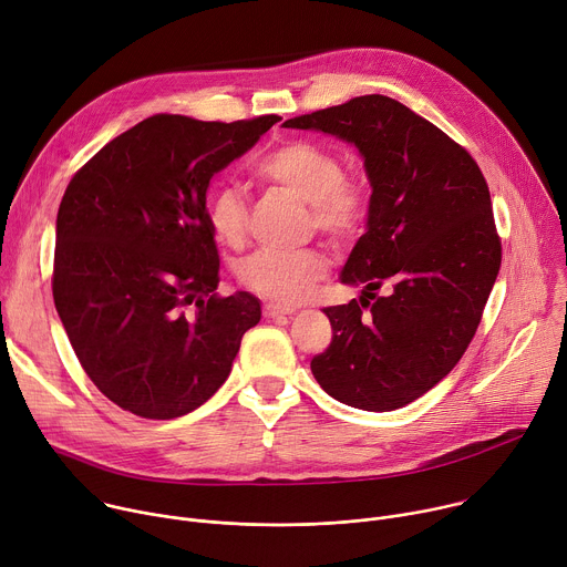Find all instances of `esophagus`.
Returning <instances> with one entry per match:
<instances>
[{"label":"esophagus","instance_id":"1","mask_svg":"<svg viewBox=\"0 0 567 567\" xmlns=\"http://www.w3.org/2000/svg\"><path fill=\"white\" fill-rule=\"evenodd\" d=\"M296 309L293 307H285V305H278V302H267L265 307H262V313L267 316V318H282V316H289V313H293Z\"/></svg>","mask_w":567,"mask_h":567}]
</instances>
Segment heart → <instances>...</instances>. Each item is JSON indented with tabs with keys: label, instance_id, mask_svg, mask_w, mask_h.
<instances>
[{
	"label": "heart",
	"instance_id": "obj_1",
	"mask_svg": "<svg viewBox=\"0 0 567 567\" xmlns=\"http://www.w3.org/2000/svg\"><path fill=\"white\" fill-rule=\"evenodd\" d=\"M254 175L309 204V226L332 241L352 239L365 224L370 197L365 184L346 173L341 158L326 145L289 138L262 154ZM206 219L217 241L237 249L249 230V204L237 188L221 186L206 199ZM328 276V258L318 249H262L237 267V280L276 302H298Z\"/></svg>",
	"mask_w": 567,
	"mask_h": 567
}]
</instances>
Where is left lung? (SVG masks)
I'll return each instance as SVG.
<instances>
[{"mask_svg": "<svg viewBox=\"0 0 567 567\" xmlns=\"http://www.w3.org/2000/svg\"><path fill=\"white\" fill-rule=\"evenodd\" d=\"M285 127L352 141L372 186L368 230L341 274L365 291L322 309L332 343L311 359V372L348 406H406L462 359L501 271L489 186L466 147L381 94L289 118ZM381 286L389 289L383 297L375 293Z\"/></svg>", "mask_w": 567, "mask_h": 567, "instance_id": "8db88e82", "label": "left lung"}]
</instances>
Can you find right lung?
<instances>
[{
	"mask_svg": "<svg viewBox=\"0 0 567 567\" xmlns=\"http://www.w3.org/2000/svg\"><path fill=\"white\" fill-rule=\"evenodd\" d=\"M278 121L154 114L71 177L55 221L53 300L80 365L118 409L145 420L195 411L258 326L256 296L215 291L206 190Z\"/></svg>",
	"mask_w": 567,
	"mask_h": 567,
	"instance_id": "1",
	"label": "right lung"
}]
</instances>
